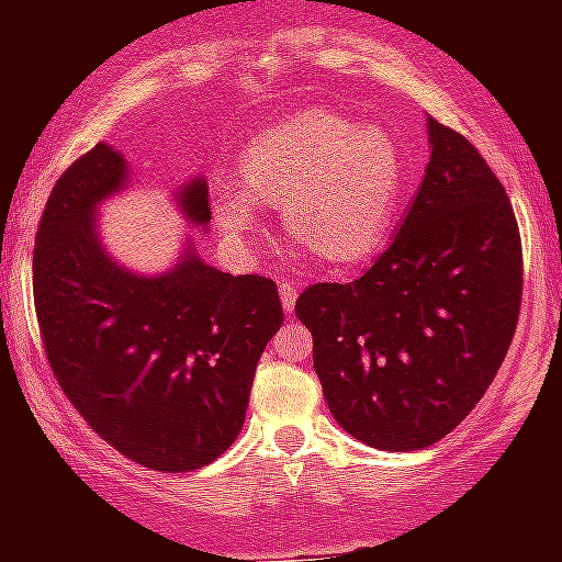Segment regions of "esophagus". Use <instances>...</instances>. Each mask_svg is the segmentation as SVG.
Masks as SVG:
<instances>
[{"mask_svg":"<svg viewBox=\"0 0 562 562\" xmlns=\"http://www.w3.org/2000/svg\"><path fill=\"white\" fill-rule=\"evenodd\" d=\"M281 304H284L286 312L295 310V301H297V286L290 284V281H281Z\"/></svg>","mask_w":562,"mask_h":562,"instance_id":"esophagus-1","label":"esophagus"}]
</instances>
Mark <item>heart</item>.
Segmentation results:
<instances>
[{"label":"heart","instance_id":"obj_1","mask_svg":"<svg viewBox=\"0 0 562 562\" xmlns=\"http://www.w3.org/2000/svg\"><path fill=\"white\" fill-rule=\"evenodd\" d=\"M241 180L213 193V216L231 241L250 245L265 205L284 207L301 245L331 265H357L391 231L405 160L389 132L304 109L247 146Z\"/></svg>","mask_w":562,"mask_h":562}]
</instances>
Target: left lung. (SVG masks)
<instances>
[{
	"instance_id": "obj_1",
	"label": "left lung",
	"mask_w": 562,
	"mask_h": 562,
	"mask_svg": "<svg viewBox=\"0 0 562 562\" xmlns=\"http://www.w3.org/2000/svg\"><path fill=\"white\" fill-rule=\"evenodd\" d=\"M428 134L425 180L389 250L351 284H312L295 301L337 425L394 453L436 445L475 408L524 295L504 186L464 134L434 117Z\"/></svg>"
}]
</instances>
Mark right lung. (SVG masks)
<instances>
[{"mask_svg": "<svg viewBox=\"0 0 562 562\" xmlns=\"http://www.w3.org/2000/svg\"><path fill=\"white\" fill-rule=\"evenodd\" d=\"M123 182L126 160L103 143L58 177L33 247L38 331L89 428L137 464L191 473L236 441L284 310L272 278L231 276L193 250L157 278L114 265L92 220ZM180 205L193 225L211 222L202 180Z\"/></svg>", "mask_w": 562, "mask_h": 562, "instance_id": "add662e5", "label": "right lung"}]
</instances>
